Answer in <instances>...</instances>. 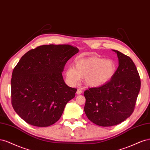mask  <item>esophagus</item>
I'll return each instance as SVG.
<instances>
[{"label":"esophagus","mask_w":150,"mask_h":150,"mask_svg":"<svg viewBox=\"0 0 150 150\" xmlns=\"http://www.w3.org/2000/svg\"><path fill=\"white\" fill-rule=\"evenodd\" d=\"M82 90H81V89H78L77 90V91H76V94L77 95H80L81 93H82Z\"/></svg>","instance_id":"34e87169"}]
</instances>
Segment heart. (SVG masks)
I'll return each mask as SVG.
<instances>
[{"instance_id": "heart-1", "label": "heart", "mask_w": 150, "mask_h": 150, "mask_svg": "<svg viewBox=\"0 0 150 150\" xmlns=\"http://www.w3.org/2000/svg\"><path fill=\"white\" fill-rule=\"evenodd\" d=\"M117 71V65L110 59L96 56L76 60L74 67L66 70V79L70 85H76L84 78L88 86L96 87L107 83Z\"/></svg>"}]
</instances>
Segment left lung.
<instances>
[{
	"label": "left lung",
	"instance_id": "1",
	"mask_svg": "<svg viewBox=\"0 0 150 150\" xmlns=\"http://www.w3.org/2000/svg\"><path fill=\"white\" fill-rule=\"evenodd\" d=\"M119 66L107 83L84 91L85 113L91 122L101 127H112L130 117L141 86L136 66L130 57L118 50Z\"/></svg>",
	"mask_w": 150,
	"mask_h": 150
}]
</instances>
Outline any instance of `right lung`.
<instances>
[{
	"instance_id": "add662e5",
	"label": "right lung",
	"mask_w": 150,
	"mask_h": 150,
	"mask_svg": "<svg viewBox=\"0 0 150 150\" xmlns=\"http://www.w3.org/2000/svg\"><path fill=\"white\" fill-rule=\"evenodd\" d=\"M79 52L70 45H43L24 54L13 69L11 102L15 112L27 123L38 127L54 124L76 88L67 85L62 72Z\"/></svg>"
}]
</instances>
